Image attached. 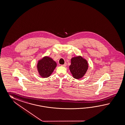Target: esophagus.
I'll list each match as a JSON object with an SVG mask.
<instances>
[{
	"label": "esophagus",
	"instance_id": "obj_1",
	"mask_svg": "<svg viewBox=\"0 0 125 125\" xmlns=\"http://www.w3.org/2000/svg\"><path fill=\"white\" fill-rule=\"evenodd\" d=\"M66 64H66V63H64V64H62V65H61V66H64V67H65V66H66Z\"/></svg>",
	"mask_w": 125,
	"mask_h": 125
}]
</instances>
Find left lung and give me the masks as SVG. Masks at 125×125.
<instances>
[{"mask_svg": "<svg viewBox=\"0 0 125 125\" xmlns=\"http://www.w3.org/2000/svg\"><path fill=\"white\" fill-rule=\"evenodd\" d=\"M87 61L79 56L72 58L70 70L73 78L79 79L82 78L88 69Z\"/></svg>", "mask_w": 125, "mask_h": 125, "instance_id": "left-lung-1", "label": "left lung"}]
</instances>
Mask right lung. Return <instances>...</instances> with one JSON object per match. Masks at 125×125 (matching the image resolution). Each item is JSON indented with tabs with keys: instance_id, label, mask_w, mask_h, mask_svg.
I'll return each instance as SVG.
<instances>
[{
	"instance_id": "right-lung-1",
	"label": "right lung",
	"mask_w": 125,
	"mask_h": 125,
	"mask_svg": "<svg viewBox=\"0 0 125 125\" xmlns=\"http://www.w3.org/2000/svg\"><path fill=\"white\" fill-rule=\"evenodd\" d=\"M56 65V63L52 59L46 56L38 61L37 65V70L41 77L47 78L52 73Z\"/></svg>"
}]
</instances>
